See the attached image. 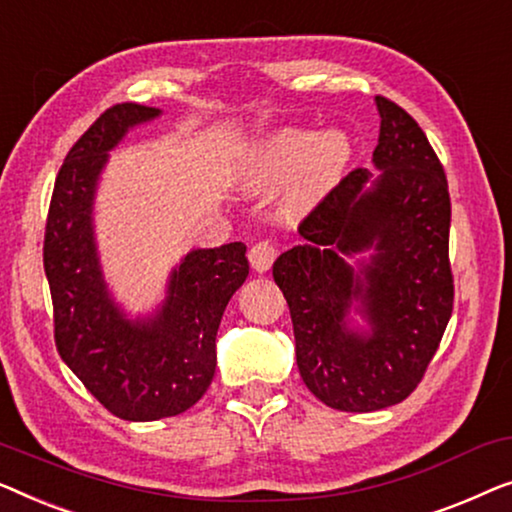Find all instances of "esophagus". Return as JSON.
<instances>
[{
  "instance_id": "esophagus-1",
  "label": "esophagus",
  "mask_w": 512,
  "mask_h": 512,
  "mask_svg": "<svg viewBox=\"0 0 512 512\" xmlns=\"http://www.w3.org/2000/svg\"><path fill=\"white\" fill-rule=\"evenodd\" d=\"M248 259H250V264H253V269L257 273L269 271L273 259H276V246H273L271 241H259L248 250Z\"/></svg>"
}]
</instances>
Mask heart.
I'll use <instances>...</instances> for the list:
<instances>
[{
  "mask_svg": "<svg viewBox=\"0 0 512 512\" xmlns=\"http://www.w3.org/2000/svg\"><path fill=\"white\" fill-rule=\"evenodd\" d=\"M350 160L343 134H315L308 129H283L264 143L257 157L259 181H283L301 174V187L320 194L338 181Z\"/></svg>",
  "mask_w": 512,
  "mask_h": 512,
  "instance_id": "b5f03b06",
  "label": "heart"
}]
</instances>
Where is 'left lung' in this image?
<instances>
[{"mask_svg":"<svg viewBox=\"0 0 512 512\" xmlns=\"http://www.w3.org/2000/svg\"><path fill=\"white\" fill-rule=\"evenodd\" d=\"M373 164L355 169L299 225L304 246L273 264L308 390L345 413L394 406L420 383L455 301L443 164L410 115L376 97ZM370 255L355 267L347 257ZM357 310L369 330L352 328Z\"/></svg>","mask_w":512,"mask_h":512,"instance_id":"8db88e82","label":"left lung"}]
</instances>
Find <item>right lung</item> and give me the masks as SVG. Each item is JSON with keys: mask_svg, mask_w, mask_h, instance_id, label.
I'll list each match as a JSON object with an SVG mask.
<instances>
[{"mask_svg": "<svg viewBox=\"0 0 512 512\" xmlns=\"http://www.w3.org/2000/svg\"><path fill=\"white\" fill-rule=\"evenodd\" d=\"M160 113L125 102L92 122L55 178L43 239L57 352L92 397L129 422L185 413L204 397L222 313L250 271L239 241L199 248L171 271L167 299L153 315L132 320L113 301L92 225L95 192L109 150Z\"/></svg>", "mask_w": 512, "mask_h": 512, "instance_id": "add662e5", "label": "right lung"}]
</instances>
